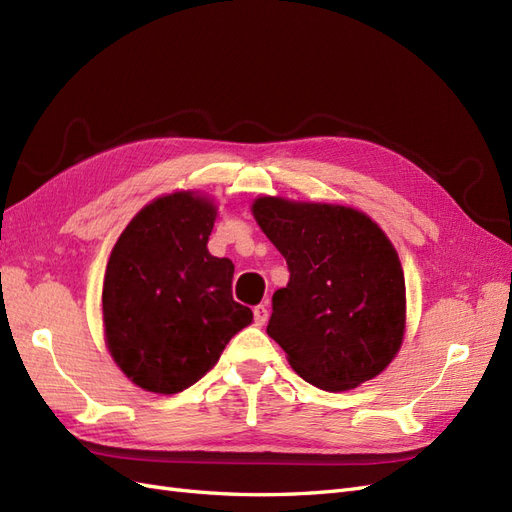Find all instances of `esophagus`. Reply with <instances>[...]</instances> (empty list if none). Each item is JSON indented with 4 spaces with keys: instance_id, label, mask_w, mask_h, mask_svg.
<instances>
[{
    "instance_id": "esophagus-1",
    "label": "esophagus",
    "mask_w": 512,
    "mask_h": 512,
    "mask_svg": "<svg viewBox=\"0 0 512 512\" xmlns=\"http://www.w3.org/2000/svg\"><path fill=\"white\" fill-rule=\"evenodd\" d=\"M269 320V309L267 305H256L254 307V322L258 324V327H262Z\"/></svg>"
}]
</instances>
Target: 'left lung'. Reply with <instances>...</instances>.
Returning a JSON list of instances; mask_svg holds the SVG:
<instances>
[{"label":"left lung","instance_id":"8db88e82","mask_svg":"<svg viewBox=\"0 0 512 512\" xmlns=\"http://www.w3.org/2000/svg\"><path fill=\"white\" fill-rule=\"evenodd\" d=\"M252 213L286 258L267 333L288 363L322 391L376 378L401 346L406 282L393 243L365 213L262 196Z\"/></svg>","mask_w":512,"mask_h":512}]
</instances>
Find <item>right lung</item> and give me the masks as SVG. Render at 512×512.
<instances>
[{
	"label": "right lung",
	"mask_w": 512,
	"mask_h": 512,
	"mask_svg": "<svg viewBox=\"0 0 512 512\" xmlns=\"http://www.w3.org/2000/svg\"><path fill=\"white\" fill-rule=\"evenodd\" d=\"M218 209L194 192L156 198L134 215L108 258L102 288L106 346L151 393L188 389L252 322L232 299L235 265L207 250Z\"/></svg>",
	"instance_id": "obj_1"
}]
</instances>
